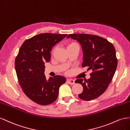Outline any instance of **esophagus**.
Returning a JSON list of instances; mask_svg holds the SVG:
<instances>
[{
	"label": "esophagus",
	"mask_w": 130,
	"mask_h": 130,
	"mask_svg": "<svg viewBox=\"0 0 130 130\" xmlns=\"http://www.w3.org/2000/svg\"><path fill=\"white\" fill-rule=\"evenodd\" d=\"M67 82L69 84H74L75 83V80H74L73 79H67Z\"/></svg>",
	"instance_id": "obj_1"
}]
</instances>
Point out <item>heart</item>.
<instances>
[{
  "label": "heart",
  "mask_w": 130,
  "mask_h": 130,
  "mask_svg": "<svg viewBox=\"0 0 130 130\" xmlns=\"http://www.w3.org/2000/svg\"><path fill=\"white\" fill-rule=\"evenodd\" d=\"M75 44H76V43H70V44H69V45H68V46H73V45H75Z\"/></svg>",
  "instance_id": "heart-1"
}]
</instances>
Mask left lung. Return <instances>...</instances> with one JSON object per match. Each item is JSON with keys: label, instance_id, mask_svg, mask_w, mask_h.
Listing matches in <instances>:
<instances>
[{"label": "left lung", "instance_id": "1", "mask_svg": "<svg viewBox=\"0 0 130 130\" xmlns=\"http://www.w3.org/2000/svg\"><path fill=\"white\" fill-rule=\"evenodd\" d=\"M69 38L77 41L80 44L83 52L82 66L92 71L89 79L83 81L80 78L75 81L83 87L78 97L90 101L102 95L113 78L118 64L116 50L108 40L99 36L72 34L68 35Z\"/></svg>", "mask_w": 130, "mask_h": 130}]
</instances>
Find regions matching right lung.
<instances>
[{"mask_svg":"<svg viewBox=\"0 0 130 130\" xmlns=\"http://www.w3.org/2000/svg\"><path fill=\"white\" fill-rule=\"evenodd\" d=\"M67 34H40L22 44L15 59V70L20 86L28 97L41 105L51 104L57 100L59 88L66 78L55 76L46 79L44 62H50L53 46Z\"/></svg>","mask_w":130,"mask_h":130,"instance_id":"1","label":"right lung"}]
</instances>
